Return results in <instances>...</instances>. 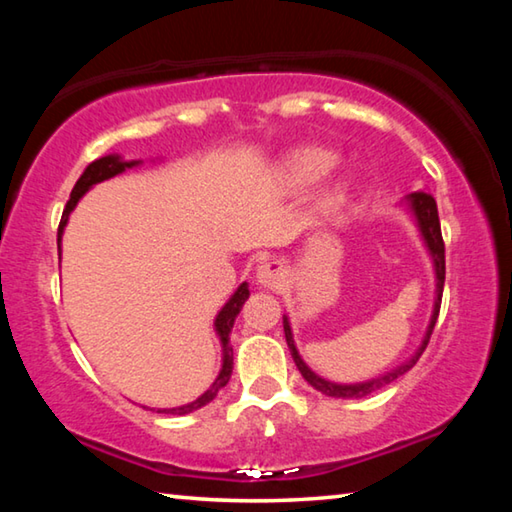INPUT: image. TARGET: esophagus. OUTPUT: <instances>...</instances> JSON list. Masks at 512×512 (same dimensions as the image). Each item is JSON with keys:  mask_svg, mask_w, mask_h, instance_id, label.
Returning <instances> with one entry per match:
<instances>
[{"mask_svg": "<svg viewBox=\"0 0 512 512\" xmlns=\"http://www.w3.org/2000/svg\"><path fill=\"white\" fill-rule=\"evenodd\" d=\"M257 282L268 289L282 287L287 282V268H284L282 262H275V259L273 262H264L257 268Z\"/></svg>", "mask_w": 512, "mask_h": 512, "instance_id": "obj_1", "label": "esophagus"}]
</instances>
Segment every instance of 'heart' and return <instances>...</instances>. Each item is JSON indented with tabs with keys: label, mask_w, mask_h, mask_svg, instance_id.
<instances>
[{
	"label": "heart",
	"mask_w": 512,
	"mask_h": 512,
	"mask_svg": "<svg viewBox=\"0 0 512 512\" xmlns=\"http://www.w3.org/2000/svg\"><path fill=\"white\" fill-rule=\"evenodd\" d=\"M334 153L325 149H316V146H307V149H300L291 153L289 158V176L296 185L307 187L318 183L325 173L334 167ZM339 201V192H329L325 198V207H332Z\"/></svg>",
	"instance_id": "obj_1"
}]
</instances>
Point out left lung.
Instances as JSON below:
<instances>
[{
  "instance_id": "8db88e82",
  "label": "left lung",
  "mask_w": 512,
  "mask_h": 512,
  "mask_svg": "<svg viewBox=\"0 0 512 512\" xmlns=\"http://www.w3.org/2000/svg\"><path fill=\"white\" fill-rule=\"evenodd\" d=\"M409 207L411 212L415 214V219H418V228L422 232V239L424 244H427L429 253L433 257V266H436V302H433V314H431V323L427 327V334H424V341L420 345V350L413 354V357L402 363V366H397L395 370L386 372V375H381L377 379H370V381H361V384H334V381H327L323 377H318L314 370H311L302 357L296 350V343H293V334H291V325H289V318L284 316V336H287V345L291 350V357L296 361V366L300 370V375L305 377L311 386L316 388L327 397H343V400H357V397H366L370 393L379 391V388H384L386 384H391L397 377H402L404 372H409L415 361L420 359V354L424 352V348L429 345L431 339V332L433 327H436V320H438V311H440V300H443V287H445V241H443V232H440V219H438V207L436 201H433V196L427 192H413L409 194Z\"/></svg>"
}]
</instances>
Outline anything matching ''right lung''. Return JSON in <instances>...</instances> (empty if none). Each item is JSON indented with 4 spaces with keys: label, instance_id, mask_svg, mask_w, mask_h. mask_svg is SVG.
<instances>
[{
    "label": "right lung",
    "instance_id": "right-lung-1",
    "mask_svg": "<svg viewBox=\"0 0 512 512\" xmlns=\"http://www.w3.org/2000/svg\"><path fill=\"white\" fill-rule=\"evenodd\" d=\"M135 164H140V162H124V160L119 158V155H106V158H99V160H94L92 164H88V169L83 171V176L76 180V185L72 189V194H69V201H67L65 210H63V216H60V225H58V257H60V237H63V230H65V225H67L69 214H72L76 203L81 201V196L88 192L92 185H97V183H101V180H108L112 176H117V173L126 171L128 167H135ZM248 296H250V291H248V284L244 282L235 291V296H232L228 302H225V307L219 311V316H216V320H214L216 334H219L221 345H223V366H221L219 377L214 379V384L207 388V391L201 397H198V400L189 402L185 406H176V409H158V413H171V415L192 413L196 409H201V406L210 404L214 397H216V393H219L221 388L228 384L230 375H232L230 329H232V325H235V318H237V314L241 311V307H244V302H246Z\"/></svg>",
    "mask_w": 512,
    "mask_h": 512
}]
</instances>
